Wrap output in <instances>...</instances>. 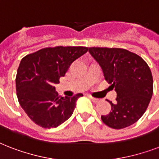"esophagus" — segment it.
Listing matches in <instances>:
<instances>
[{"label": "esophagus", "mask_w": 159, "mask_h": 159, "mask_svg": "<svg viewBox=\"0 0 159 159\" xmlns=\"http://www.w3.org/2000/svg\"><path fill=\"white\" fill-rule=\"evenodd\" d=\"M89 97L91 98V99H92V101L94 102V103H98V102H100V100L98 99V98H95V97H92V96H89Z\"/></svg>", "instance_id": "obj_1"}]
</instances>
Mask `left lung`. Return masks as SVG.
<instances>
[{
  "mask_svg": "<svg viewBox=\"0 0 159 159\" xmlns=\"http://www.w3.org/2000/svg\"><path fill=\"white\" fill-rule=\"evenodd\" d=\"M88 51L117 93L116 102H109L111 112L102 116L103 123L116 129L134 124L145 112L153 95V77L148 64L123 48L92 47Z\"/></svg>",
  "mask_w": 159,
  "mask_h": 159,
  "instance_id": "1",
  "label": "left lung"
}]
</instances>
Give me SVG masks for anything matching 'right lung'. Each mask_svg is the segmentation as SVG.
I'll list each match as a JSON object with an SVG mask.
<instances>
[{
    "label": "right lung",
    "mask_w": 159,
    "mask_h": 159,
    "mask_svg": "<svg viewBox=\"0 0 159 159\" xmlns=\"http://www.w3.org/2000/svg\"><path fill=\"white\" fill-rule=\"evenodd\" d=\"M87 47L45 48L22 58L16 74L20 105L32 121L43 128H56L69 119L82 93L58 97L55 84L72 62L86 53Z\"/></svg>",
    "instance_id": "obj_1"
}]
</instances>
